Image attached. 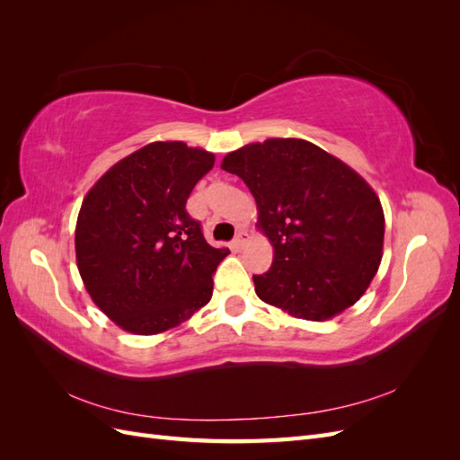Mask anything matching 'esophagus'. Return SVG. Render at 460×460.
Returning a JSON list of instances; mask_svg holds the SVG:
<instances>
[{
	"instance_id": "34e87169",
	"label": "esophagus",
	"mask_w": 460,
	"mask_h": 460,
	"mask_svg": "<svg viewBox=\"0 0 460 460\" xmlns=\"http://www.w3.org/2000/svg\"><path fill=\"white\" fill-rule=\"evenodd\" d=\"M247 240H249L247 232H245V230H240L238 234H235V238L232 240V247H234V249H242V247L247 243Z\"/></svg>"
}]
</instances>
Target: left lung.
Masks as SVG:
<instances>
[{
  "label": "left lung",
  "instance_id": "8db88e82",
  "mask_svg": "<svg viewBox=\"0 0 460 460\" xmlns=\"http://www.w3.org/2000/svg\"><path fill=\"white\" fill-rule=\"evenodd\" d=\"M257 201L274 247L269 272L253 276L259 299L305 320H328L360 299L378 272L382 203L338 157L297 137L249 144L222 159Z\"/></svg>",
  "mask_w": 460,
  "mask_h": 460
}]
</instances>
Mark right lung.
Here are the masks:
<instances>
[{"mask_svg":"<svg viewBox=\"0 0 460 460\" xmlns=\"http://www.w3.org/2000/svg\"><path fill=\"white\" fill-rule=\"evenodd\" d=\"M213 164L205 149L153 142L111 166L82 201L78 272L122 330L151 336L211 301L213 274L230 252L205 242L186 201Z\"/></svg>","mask_w":460,"mask_h":460,"instance_id":"add662e5","label":"right lung"}]
</instances>
